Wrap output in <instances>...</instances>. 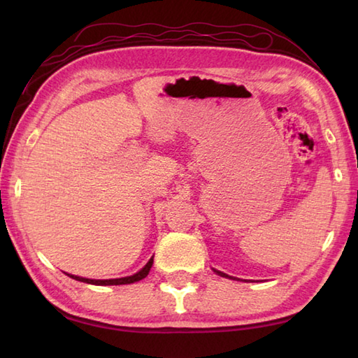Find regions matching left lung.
Wrapping results in <instances>:
<instances>
[{"label": "left lung", "mask_w": 358, "mask_h": 358, "mask_svg": "<svg viewBox=\"0 0 358 358\" xmlns=\"http://www.w3.org/2000/svg\"><path fill=\"white\" fill-rule=\"evenodd\" d=\"M214 272H217L218 275H222V277H226V278H232V277L227 275V273H223V272H220V271H215V269H214ZM234 280H235V278H234Z\"/></svg>", "instance_id": "8db88e82"}]
</instances>
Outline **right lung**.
Here are the masks:
<instances>
[{"label": "right lung", "mask_w": 358, "mask_h": 358, "mask_svg": "<svg viewBox=\"0 0 358 358\" xmlns=\"http://www.w3.org/2000/svg\"><path fill=\"white\" fill-rule=\"evenodd\" d=\"M152 264H154V257L150 258V260L146 263V266L141 271H138L136 273L131 277H123V278H110V280H90V278H83V277H77V275H71V273H67L71 278L73 280H78L83 281V283H89V285H96V286H110V285H131L135 283V281H140L143 278L148 277V273L152 268Z\"/></svg>", "instance_id": "obj_1"}]
</instances>
